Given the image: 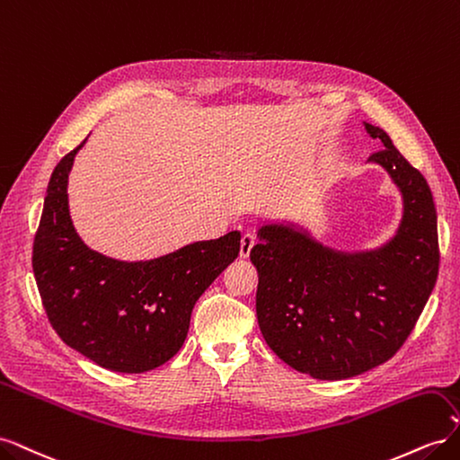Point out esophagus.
Here are the masks:
<instances>
[{
    "mask_svg": "<svg viewBox=\"0 0 460 460\" xmlns=\"http://www.w3.org/2000/svg\"><path fill=\"white\" fill-rule=\"evenodd\" d=\"M253 245H255V235L249 234V232L243 234V235H242V242H240V257L247 259L249 253H252Z\"/></svg>",
    "mask_w": 460,
    "mask_h": 460,
    "instance_id": "obj_1",
    "label": "esophagus"
}]
</instances>
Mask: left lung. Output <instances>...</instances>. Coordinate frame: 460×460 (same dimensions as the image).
I'll list each match as a JSON object with an SVG mask.
<instances>
[{
  "label": "left lung",
  "instance_id": "8db88e82",
  "mask_svg": "<svg viewBox=\"0 0 460 460\" xmlns=\"http://www.w3.org/2000/svg\"><path fill=\"white\" fill-rule=\"evenodd\" d=\"M384 149L372 153L402 198L395 235L378 249L345 253L294 222L257 232V320L286 365L316 380H345L392 358L438 280V215L426 178L389 136L365 122Z\"/></svg>",
  "mask_w": 460,
  "mask_h": 460
}]
</instances>
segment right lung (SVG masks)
Returning a JSON list of instances; mask_svg holds the SVG:
<instances>
[{
	"mask_svg": "<svg viewBox=\"0 0 460 460\" xmlns=\"http://www.w3.org/2000/svg\"><path fill=\"white\" fill-rule=\"evenodd\" d=\"M86 142V140H84ZM49 178L32 269L59 338L107 370L140 374L182 347L193 305L240 253V232L196 242L151 261H119L90 249L68 213V172L78 149Z\"/></svg>",
	"mask_w": 460,
	"mask_h": 460,
	"instance_id": "add662e5",
	"label": "right lung"
}]
</instances>
